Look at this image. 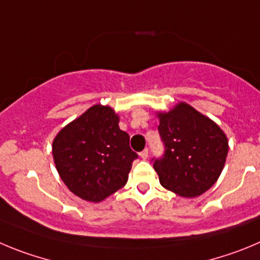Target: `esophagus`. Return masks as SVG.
<instances>
[{
    "label": "esophagus",
    "instance_id": "obj_1",
    "mask_svg": "<svg viewBox=\"0 0 260 260\" xmlns=\"http://www.w3.org/2000/svg\"><path fill=\"white\" fill-rule=\"evenodd\" d=\"M140 156H141L142 159H147V156H149V150H147V149H145V150H142L141 153H140Z\"/></svg>",
    "mask_w": 260,
    "mask_h": 260
}]
</instances>
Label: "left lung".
I'll use <instances>...</instances> for the list:
<instances>
[{"mask_svg": "<svg viewBox=\"0 0 260 260\" xmlns=\"http://www.w3.org/2000/svg\"><path fill=\"white\" fill-rule=\"evenodd\" d=\"M156 116L166 146L163 158L153 165L159 182L180 197H200L223 171L229 147L226 135L209 116L185 102Z\"/></svg>", "mask_w": 260, "mask_h": 260, "instance_id": "8db88e82", "label": "left lung"}]
</instances>
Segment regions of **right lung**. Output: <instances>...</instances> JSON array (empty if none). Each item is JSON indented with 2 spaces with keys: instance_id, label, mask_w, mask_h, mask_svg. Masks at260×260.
Instances as JSON below:
<instances>
[{
  "instance_id": "right-lung-1",
  "label": "right lung",
  "mask_w": 260,
  "mask_h": 260,
  "mask_svg": "<svg viewBox=\"0 0 260 260\" xmlns=\"http://www.w3.org/2000/svg\"><path fill=\"white\" fill-rule=\"evenodd\" d=\"M55 168L67 188L88 202H102L127 184L137 154L119 128L115 110L94 105L53 140Z\"/></svg>"
}]
</instances>
